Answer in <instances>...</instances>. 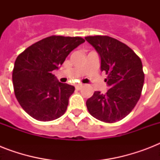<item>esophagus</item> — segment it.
I'll list each match as a JSON object with an SVG mask.
<instances>
[{
    "mask_svg": "<svg viewBox=\"0 0 160 160\" xmlns=\"http://www.w3.org/2000/svg\"><path fill=\"white\" fill-rule=\"evenodd\" d=\"M82 87H83L82 84H78V85H75V89H76V90H80Z\"/></svg>",
    "mask_w": 160,
    "mask_h": 160,
    "instance_id": "obj_1",
    "label": "esophagus"
}]
</instances>
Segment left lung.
<instances>
[{
    "label": "left lung",
    "instance_id": "8db88e82",
    "mask_svg": "<svg viewBox=\"0 0 160 160\" xmlns=\"http://www.w3.org/2000/svg\"><path fill=\"white\" fill-rule=\"evenodd\" d=\"M100 57V70L108 75L109 88L105 94L95 91L86 101L95 119L114 123L124 119L136 105L141 95L144 74L140 58L125 44L109 36L85 37Z\"/></svg>",
    "mask_w": 160,
    "mask_h": 160
}]
</instances>
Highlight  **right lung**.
Wrapping results in <instances>:
<instances>
[{
	"instance_id": "1",
	"label": "right lung",
	"mask_w": 160,
	"mask_h": 160,
	"mask_svg": "<svg viewBox=\"0 0 160 160\" xmlns=\"http://www.w3.org/2000/svg\"><path fill=\"white\" fill-rule=\"evenodd\" d=\"M84 42L81 37L50 36L17 56L12 73L15 95L32 118L51 121L64 114L75 87L59 82L52 71Z\"/></svg>"
}]
</instances>
